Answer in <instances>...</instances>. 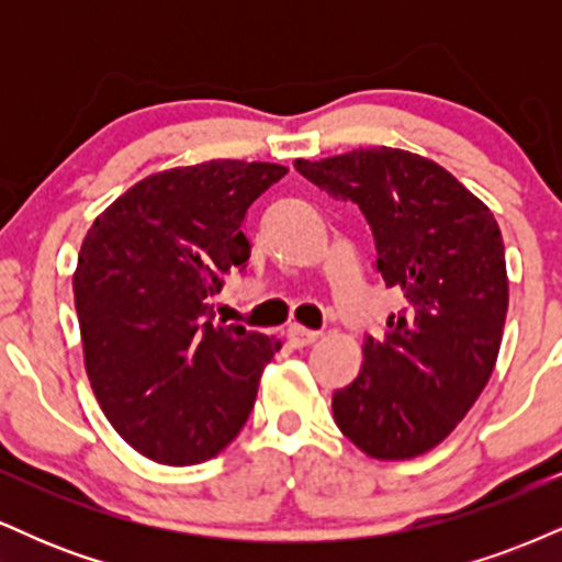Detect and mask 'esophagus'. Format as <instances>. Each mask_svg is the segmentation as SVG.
Wrapping results in <instances>:
<instances>
[{"label":"esophagus","instance_id":"esophagus-1","mask_svg":"<svg viewBox=\"0 0 562 562\" xmlns=\"http://www.w3.org/2000/svg\"><path fill=\"white\" fill-rule=\"evenodd\" d=\"M317 338H319L317 330H306V327H301V325H290V327H288V340H290V344H293L295 348L312 346Z\"/></svg>","mask_w":562,"mask_h":562}]
</instances>
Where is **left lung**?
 I'll return each mask as SVG.
<instances>
[{"instance_id": "left-lung-1", "label": "left lung", "mask_w": 562, "mask_h": 562, "mask_svg": "<svg viewBox=\"0 0 562 562\" xmlns=\"http://www.w3.org/2000/svg\"><path fill=\"white\" fill-rule=\"evenodd\" d=\"M327 195L353 200L375 235L378 272L402 293L383 340L333 393L340 434L375 460H412L447 438L492 378L507 317L499 224L434 160L396 147L295 160Z\"/></svg>"}]
</instances>
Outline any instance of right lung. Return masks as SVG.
<instances>
[{
  "label": "right lung",
  "mask_w": 562,
  "mask_h": 562,
  "mask_svg": "<svg viewBox=\"0 0 562 562\" xmlns=\"http://www.w3.org/2000/svg\"><path fill=\"white\" fill-rule=\"evenodd\" d=\"M285 173L259 160L150 173L83 237L74 272L83 364L115 434L147 460H211L254 409L282 344L216 325L209 299L250 259L245 211Z\"/></svg>",
  "instance_id": "add662e5"
}]
</instances>
